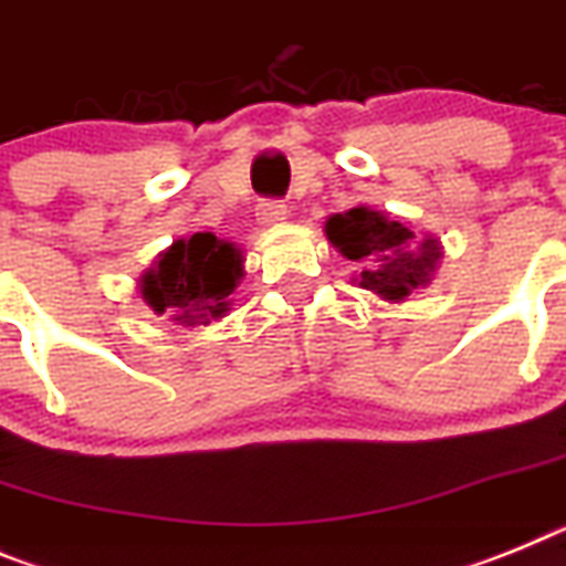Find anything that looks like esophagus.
<instances>
[{
  "mask_svg": "<svg viewBox=\"0 0 566 566\" xmlns=\"http://www.w3.org/2000/svg\"><path fill=\"white\" fill-rule=\"evenodd\" d=\"M289 220V209L280 200H263L258 206V223L260 226H280Z\"/></svg>",
  "mask_w": 566,
  "mask_h": 566,
  "instance_id": "esophagus-1",
  "label": "esophagus"
}]
</instances>
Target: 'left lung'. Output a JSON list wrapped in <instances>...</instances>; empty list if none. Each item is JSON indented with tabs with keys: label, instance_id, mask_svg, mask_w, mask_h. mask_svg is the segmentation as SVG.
<instances>
[{
	"label": "left lung",
	"instance_id": "obj_1",
	"mask_svg": "<svg viewBox=\"0 0 566 566\" xmlns=\"http://www.w3.org/2000/svg\"><path fill=\"white\" fill-rule=\"evenodd\" d=\"M326 237L343 258L360 265L357 286L389 303L407 301L415 289H427L443 258L438 237L415 234L369 206L332 214Z\"/></svg>",
	"mask_w": 566,
	"mask_h": 566
}]
</instances>
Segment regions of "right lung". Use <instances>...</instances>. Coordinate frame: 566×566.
I'll return each instance as SVG.
<instances>
[{
    "mask_svg": "<svg viewBox=\"0 0 566 566\" xmlns=\"http://www.w3.org/2000/svg\"><path fill=\"white\" fill-rule=\"evenodd\" d=\"M243 277V251L211 231L174 240L139 277V294L163 321L195 329L231 312V292Z\"/></svg>",
    "mask_w": 566,
    "mask_h": 566,
    "instance_id": "add662e5",
    "label": "right lung"
}]
</instances>
